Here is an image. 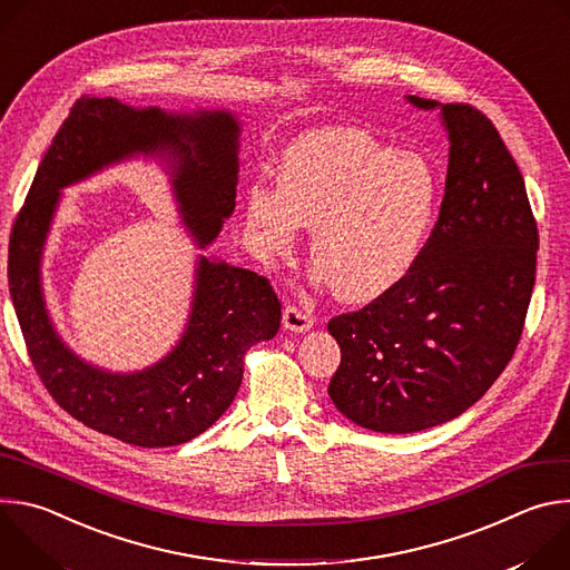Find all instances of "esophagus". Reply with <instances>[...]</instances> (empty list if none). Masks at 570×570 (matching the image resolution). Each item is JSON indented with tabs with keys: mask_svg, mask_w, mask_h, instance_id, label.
Segmentation results:
<instances>
[{
	"mask_svg": "<svg viewBox=\"0 0 570 570\" xmlns=\"http://www.w3.org/2000/svg\"><path fill=\"white\" fill-rule=\"evenodd\" d=\"M282 320H284V327L295 332V334H302V332L313 327V315L308 311L295 306V304L284 306V317Z\"/></svg>",
	"mask_w": 570,
	"mask_h": 570,
	"instance_id": "34e87169",
	"label": "esophagus"
}]
</instances>
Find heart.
<instances>
[{"mask_svg": "<svg viewBox=\"0 0 570 570\" xmlns=\"http://www.w3.org/2000/svg\"><path fill=\"white\" fill-rule=\"evenodd\" d=\"M438 174L413 150L361 128H322L282 155L279 187L248 189V225L268 255H291L311 229L317 279L347 302H370L415 268L438 212Z\"/></svg>", "mask_w": 570, "mask_h": 570, "instance_id": "b5f03b06", "label": "heart"}]
</instances>
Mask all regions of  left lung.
Returning a JSON list of instances; mask_svg holds the SVG:
<instances>
[{"instance_id": "obj_1", "label": "left lung", "mask_w": 570, "mask_h": 570, "mask_svg": "<svg viewBox=\"0 0 570 570\" xmlns=\"http://www.w3.org/2000/svg\"><path fill=\"white\" fill-rule=\"evenodd\" d=\"M442 117L449 171L422 257L392 291L330 320L341 345L330 396L379 433L424 431L471 409L514 356L534 288L539 232L514 157L478 108L446 104Z\"/></svg>"}]
</instances>
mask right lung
Segmentation results:
<instances>
[{
  "mask_svg": "<svg viewBox=\"0 0 570 570\" xmlns=\"http://www.w3.org/2000/svg\"><path fill=\"white\" fill-rule=\"evenodd\" d=\"M236 139L238 126L227 112L183 117L135 110L115 99H80L58 128L16 216L9 288L29 358L60 409L104 435L157 449L207 431L238 392L246 352L277 334L282 302L268 277L203 257L180 345L130 376L95 370L60 343L40 291V253L58 189L135 150L167 153L176 159L174 185L185 220L207 246L234 212Z\"/></svg>",
  "mask_w": 570,
  "mask_h": 570,
  "instance_id": "add662e5",
  "label": "right lung"
}]
</instances>
